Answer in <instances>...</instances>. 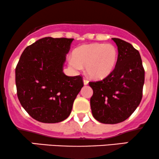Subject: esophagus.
Wrapping results in <instances>:
<instances>
[{
    "instance_id": "esophagus-1",
    "label": "esophagus",
    "mask_w": 159,
    "mask_h": 159,
    "mask_svg": "<svg viewBox=\"0 0 159 159\" xmlns=\"http://www.w3.org/2000/svg\"><path fill=\"white\" fill-rule=\"evenodd\" d=\"M88 83H89L88 80L86 79V78H84V85H87V84H88Z\"/></svg>"
}]
</instances>
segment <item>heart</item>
<instances>
[{
    "label": "heart",
    "instance_id": "b5f03b06",
    "mask_svg": "<svg viewBox=\"0 0 159 159\" xmlns=\"http://www.w3.org/2000/svg\"><path fill=\"white\" fill-rule=\"evenodd\" d=\"M118 57V51L110 43H90L82 45L73 51L69 64L75 70L85 66L87 74L95 79L105 78L114 70Z\"/></svg>",
    "mask_w": 159,
    "mask_h": 159
}]
</instances>
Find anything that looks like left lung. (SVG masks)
Here are the masks:
<instances>
[{"label":"left lung","instance_id":"8db88e82","mask_svg":"<svg viewBox=\"0 0 159 159\" xmlns=\"http://www.w3.org/2000/svg\"><path fill=\"white\" fill-rule=\"evenodd\" d=\"M112 39L118 49L114 69L103 80L89 82L93 90V116L105 124L123 122L136 110L142 98L145 73L139 52L124 40Z\"/></svg>","mask_w":159,"mask_h":159}]
</instances>
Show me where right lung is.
Segmentation results:
<instances>
[{
    "label": "right lung",
    "mask_w": 159,
    "mask_h": 159,
    "mask_svg": "<svg viewBox=\"0 0 159 159\" xmlns=\"http://www.w3.org/2000/svg\"><path fill=\"white\" fill-rule=\"evenodd\" d=\"M74 39L45 37L27 46L16 68L17 96L31 117L45 123L63 121L83 87L80 75L67 76L63 64Z\"/></svg>",
    "instance_id": "obj_1"
}]
</instances>
